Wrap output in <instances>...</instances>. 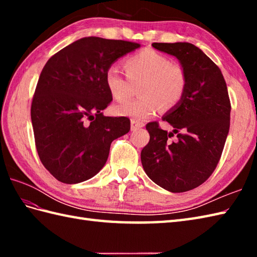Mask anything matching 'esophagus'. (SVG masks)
Returning a JSON list of instances; mask_svg holds the SVG:
<instances>
[{
	"mask_svg": "<svg viewBox=\"0 0 257 257\" xmlns=\"http://www.w3.org/2000/svg\"><path fill=\"white\" fill-rule=\"evenodd\" d=\"M130 123H132V130L133 132H136V130H138L139 128H143L144 127V123L143 122H140V121H137V120H135V119H132V121H130Z\"/></svg>",
	"mask_w": 257,
	"mask_h": 257,
	"instance_id": "1",
	"label": "esophagus"
}]
</instances>
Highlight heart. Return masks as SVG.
I'll use <instances>...</instances> for the list:
<instances>
[{
  "instance_id": "heart-1",
  "label": "heart",
  "mask_w": 257,
  "mask_h": 257,
  "mask_svg": "<svg viewBox=\"0 0 257 257\" xmlns=\"http://www.w3.org/2000/svg\"><path fill=\"white\" fill-rule=\"evenodd\" d=\"M123 66L132 83H140L139 98L120 102L114 106L119 116L135 120H147L156 114L160 107L172 108L182 99L187 88V75L179 64L154 50H144L124 59ZM105 83L114 100L127 99L130 84L116 66H109L105 73Z\"/></svg>"
}]
</instances>
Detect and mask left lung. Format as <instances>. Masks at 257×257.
Listing matches in <instances>:
<instances>
[{"label": "left lung", "mask_w": 257, "mask_h": 257, "mask_svg": "<svg viewBox=\"0 0 257 257\" xmlns=\"http://www.w3.org/2000/svg\"><path fill=\"white\" fill-rule=\"evenodd\" d=\"M156 50L178 58L187 75V88L162 120L146 125L149 144L141 151L144 170L159 187L185 192L205 182L214 171L230 129L231 102L220 68L199 47L185 42L154 43ZM177 134L174 142L169 138Z\"/></svg>", "instance_id": "left-lung-1"}]
</instances>
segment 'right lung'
Wrapping results in <instances>:
<instances>
[{"instance_id": "right-lung-1", "label": "right lung", "mask_w": 257, "mask_h": 257, "mask_svg": "<svg viewBox=\"0 0 257 257\" xmlns=\"http://www.w3.org/2000/svg\"><path fill=\"white\" fill-rule=\"evenodd\" d=\"M138 47V43L83 37L45 64L31 119L37 154L58 181L76 184L96 176L105 166L112 141L129 133L127 117L101 112L112 100L105 73Z\"/></svg>"}]
</instances>
